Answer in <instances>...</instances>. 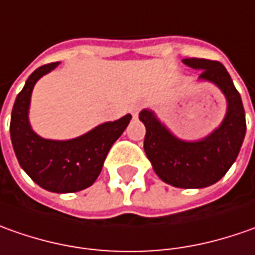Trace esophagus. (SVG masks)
Wrapping results in <instances>:
<instances>
[{"mask_svg":"<svg viewBox=\"0 0 255 255\" xmlns=\"http://www.w3.org/2000/svg\"><path fill=\"white\" fill-rule=\"evenodd\" d=\"M141 109H142V104H141V103H134V104L129 107V111H131V114H132L134 117H136Z\"/></svg>","mask_w":255,"mask_h":255,"instance_id":"34e87169","label":"esophagus"}]
</instances>
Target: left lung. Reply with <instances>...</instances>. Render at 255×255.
<instances>
[{"label":"left lung","instance_id":"8db88e82","mask_svg":"<svg viewBox=\"0 0 255 255\" xmlns=\"http://www.w3.org/2000/svg\"><path fill=\"white\" fill-rule=\"evenodd\" d=\"M183 63L202 70L199 80L216 84L223 92L227 113L219 128L199 141H183L152 111L142 110L139 120L146 128L144 149L155 173L175 188L200 189L222 179L236 161L246 135V113L240 93L220 62L189 57Z\"/></svg>","mask_w":255,"mask_h":255}]
</instances>
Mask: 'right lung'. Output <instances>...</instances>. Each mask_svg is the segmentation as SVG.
I'll use <instances>...</instances> for the list:
<instances>
[{
  "mask_svg": "<svg viewBox=\"0 0 255 255\" xmlns=\"http://www.w3.org/2000/svg\"><path fill=\"white\" fill-rule=\"evenodd\" d=\"M57 65L59 62L38 67L28 77L13 103L9 132L16 159L35 183L49 192L72 193L92 186L97 179L111 145L127 128L131 114L67 141L38 135L28 119L32 90L40 77Z\"/></svg>",
  "mask_w": 255,
  "mask_h": 255,
  "instance_id": "1",
  "label": "right lung"
}]
</instances>
